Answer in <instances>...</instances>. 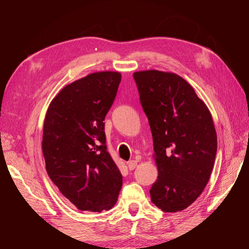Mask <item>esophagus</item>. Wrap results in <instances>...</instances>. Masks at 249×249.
<instances>
[{"instance_id":"1","label":"esophagus","mask_w":249,"mask_h":249,"mask_svg":"<svg viewBox=\"0 0 249 249\" xmlns=\"http://www.w3.org/2000/svg\"><path fill=\"white\" fill-rule=\"evenodd\" d=\"M127 167H129V169L130 170H133V169H135L136 168V166H137V161H135V160H131V161H129L127 162Z\"/></svg>"}]
</instances>
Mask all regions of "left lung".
Segmentation results:
<instances>
[{
  "label": "left lung",
  "mask_w": 249,
  "mask_h": 249,
  "mask_svg": "<svg viewBox=\"0 0 249 249\" xmlns=\"http://www.w3.org/2000/svg\"><path fill=\"white\" fill-rule=\"evenodd\" d=\"M154 140L158 178L150 199L163 212L183 211L207 186L217 152L212 115L192 86L172 72L133 73Z\"/></svg>",
  "instance_id": "left-lung-1"
}]
</instances>
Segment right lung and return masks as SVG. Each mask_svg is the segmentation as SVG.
Wrapping results in <instances>:
<instances>
[{
	"label": "right lung",
	"mask_w": 249,
	"mask_h": 249,
	"mask_svg": "<svg viewBox=\"0 0 249 249\" xmlns=\"http://www.w3.org/2000/svg\"><path fill=\"white\" fill-rule=\"evenodd\" d=\"M122 74L93 72L63 87L47 111L42 153L49 177L81 211L115 205L123 176L107 152L105 117Z\"/></svg>",
	"instance_id": "add662e5"
}]
</instances>
